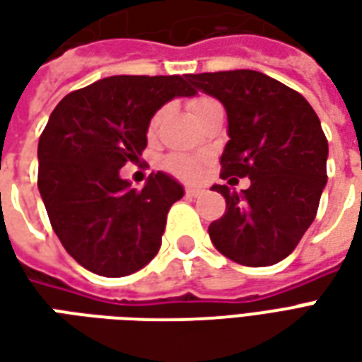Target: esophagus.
<instances>
[{"mask_svg": "<svg viewBox=\"0 0 362 362\" xmlns=\"http://www.w3.org/2000/svg\"><path fill=\"white\" fill-rule=\"evenodd\" d=\"M202 194H204V189H202V188H194V186L186 188V196H188V197H199Z\"/></svg>", "mask_w": 362, "mask_h": 362, "instance_id": "34e87169", "label": "esophagus"}]
</instances>
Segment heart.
Here are the masks:
<instances>
[{
  "label": "heart",
  "instance_id": "heart-1",
  "mask_svg": "<svg viewBox=\"0 0 362 362\" xmlns=\"http://www.w3.org/2000/svg\"><path fill=\"white\" fill-rule=\"evenodd\" d=\"M215 100L213 98H207V96H197L194 98L192 103H189V110H192V116H197L199 112L205 110L209 104H213ZM163 118V112H157L153 119H151V132L153 129H157L158 122ZM202 165H204V160L199 157H186V155H170V157L165 160V166L176 176H180V178H186V180H194L197 178L199 174H202Z\"/></svg>",
  "mask_w": 362,
  "mask_h": 362
}]
</instances>
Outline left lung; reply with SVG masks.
<instances>
[{
    "label": "left lung",
    "instance_id": "8db88e82",
    "mask_svg": "<svg viewBox=\"0 0 362 362\" xmlns=\"http://www.w3.org/2000/svg\"><path fill=\"white\" fill-rule=\"evenodd\" d=\"M194 89L217 98L228 119L223 178L248 175L236 192L215 184L227 211L209 225L213 246L236 264L273 266L295 250L326 188L327 139L303 95L252 69L188 75Z\"/></svg>",
    "mask_w": 362,
    "mask_h": 362
}]
</instances>
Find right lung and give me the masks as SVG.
Wrapping results in <instances>:
<instances>
[{"label": "right lung", "mask_w": 362, "mask_h": 362, "mask_svg": "<svg viewBox=\"0 0 362 362\" xmlns=\"http://www.w3.org/2000/svg\"><path fill=\"white\" fill-rule=\"evenodd\" d=\"M194 95L180 75H112L54 108L38 141V189L59 243L85 269L124 277L157 256L184 186L158 170L135 189L119 168L139 160L166 103Z\"/></svg>", "instance_id": "right-lung-1"}]
</instances>
